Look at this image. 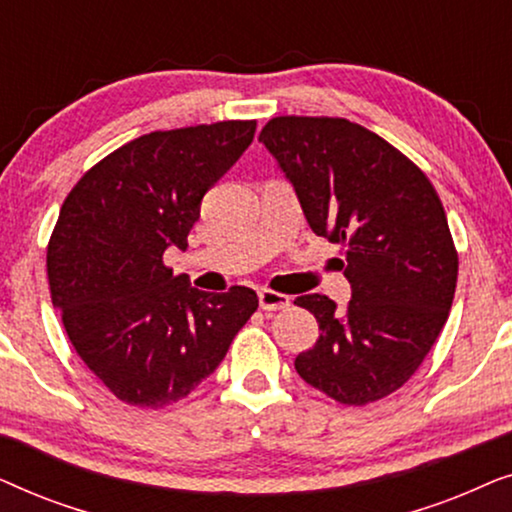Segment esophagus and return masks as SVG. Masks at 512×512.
<instances>
[{"mask_svg": "<svg viewBox=\"0 0 512 512\" xmlns=\"http://www.w3.org/2000/svg\"><path fill=\"white\" fill-rule=\"evenodd\" d=\"M258 305H261V310L265 312H277V310H284V307H289L291 298L284 296V293L261 289L258 291Z\"/></svg>", "mask_w": 512, "mask_h": 512, "instance_id": "1", "label": "esophagus"}]
</instances>
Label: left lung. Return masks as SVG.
<instances>
[{
    "label": "left lung",
    "instance_id": "1",
    "mask_svg": "<svg viewBox=\"0 0 512 512\" xmlns=\"http://www.w3.org/2000/svg\"><path fill=\"white\" fill-rule=\"evenodd\" d=\"M258 142L314 233L345 247L335 261L352 286L347 307L296 298L319 321L298 375L340 403L380 401L410 380L450 314L459 258L443 202L415 163L345 118L279 116Z\"/></svg>",
    "mask_w": 512,
    "mask_h": 512
}]
</instances>
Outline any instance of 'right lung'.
<instances>
[{
  "mask_svg": "<svg viewBox=\"0 0 512 512\" xmlns=\"http://www.w3.org/2000/svg\"><path fill=\"white\" fill-rule=\"evenodd\" d=\"M256 121L151 132L109 153L67 195L48 242V284L76 354L123 403L163 408L219 368L256 312L247 286L193 289L165 268L205 193L249 149Z\"/></svg>",
  "mask_w": 512,
  "mask_h": 512,
  "instance_id": "1",
  "label": "right lung"
}]
</instances>
